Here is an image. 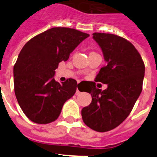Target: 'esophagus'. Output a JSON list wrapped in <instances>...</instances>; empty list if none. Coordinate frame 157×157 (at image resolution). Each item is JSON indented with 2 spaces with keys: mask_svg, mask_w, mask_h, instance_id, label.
<instances>
[{
  "mask_svg": "<svg viewBox=\"0 0 157 157\" xmlns=\"http://www.w3.org/2000/svg\"><path fill=\"white\" fill-rule=\"evenodd\" d=\"M80 94V91L78 90V89L77 87V90H76V95H78V94Z\"/></svg>",
  "mask_w": 157,
  "mask_h": 157,
  "instance_id": "esophagus-1",
  "label": "esophagus"
}]
</instances>
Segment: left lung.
<instances>
[{"label": "left lung", "mask_w": 157, "mask_h": 157, "mask_svg": "<svg viewBox=\"0 0 157 157\" xmlns=\"http://www.w3.org/2000/svg\"><path fill=\"white\" fill-rule=\"evenodd\" d=\"M93 38L103 52L106 66L95 82L107 84L105 90L89 84L92 101L82 109L83 122L92 130L106 132L121 124L130 115L142 90L145 64L135 47L116 34L94 33Z\"/></svg>", "instance_id": "obj_1"}]
</instances>
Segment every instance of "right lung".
Returning <instances> with one entry per match:
<instances>
[{"label":"right lung","instance_id":"add662e5","mask_svg":"<svg viewBox=\"0 0 157 157\" xmlns=\"http://www.w3.org/2000/svg\"><path fill=\"white\" fill-rule=\"evenodd\" d=\"M89 36L75 29L53 27L23 47L14 65V90L19 106L32 122L55 121L63 104L75 94L76 80L58 82L54 78L55 70Z\"/></svg>","mask_w":157,"mask_h":157}]
</instances>
